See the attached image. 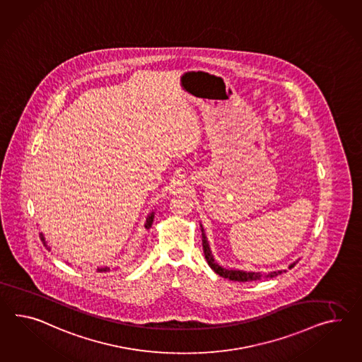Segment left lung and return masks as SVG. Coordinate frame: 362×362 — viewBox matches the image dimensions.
<instances>
[{
    "label": "left lung",
    "mask_w": 362,
    "mask_h": 362,
    "mask_svg": "<svg viewBox=\"0 0 362 362\" xmlns=\"http://www.w3.org/2000/svg\"><path fill=\"white\" fill-rule=\"evenodd\" d=\"M201 231H202V245H204V259L207 261V264L210 265V268L213 269L216 274H219L223 279H231V281H238V282H247V281H257L261 279H273L277 277L281 273H284V270H279V272H270V273H259V272H244V270H230V269H224L221 265H218L214 259L211 250H210V245L207 238L204 235V227L201 224ZM297 262H293L288 269L293 268Z\"/></svg>",
    "instance_id": "obj_1"
}]
</instances>
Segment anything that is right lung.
I'll list each match as a JSON object with an SVG mask.
<instances>
[{
  "label": "right lung",
  "instance_id": "right-lung-1",
  "mask_svg": "<svg viewBox=\"0 0 362 362\" xmlns=\"http://www.w3.org/2000/svg\"><path fill=\"white\" fill-rule=\"evenodd\" d=\"M153 216H155V211H152V213L149 214L148 216H147V219H146V228H147V230L151 228V226H152V223H153ZM40 240L43 241V245L46 247L47 250H49V247L47 245V241L46 239H45V236H43V233H40ZM110 269H112L110 267H100V268H97V272H98V273H105V272H110Z\"/></svg>",
  "mask_w": 362,
  "mask_h": 362
}]
</instances>
